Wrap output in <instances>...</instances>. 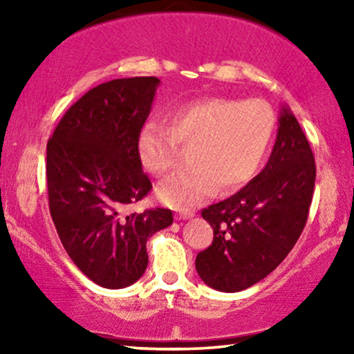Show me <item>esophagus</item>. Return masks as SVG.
I'll list each match as a JSON object with an SVG mask.
<instances>
[{
	"instance_id": "obj_1",
	"label": "esophagus",
	"mask_w": 354,
	"mask_h": 354,
	"mask_svg": "<svg viewBox=\"0 0 354 354\" xmlns=\"http://www.w3.org/2000/svg\"><path fill=\"white\" fill-rule=\"evenodd\" d=\"M193 216H195V212H192V211H187V212H177V214H176V219H177V221H187V219H192Z\"/></svg>"
}]
</instances>
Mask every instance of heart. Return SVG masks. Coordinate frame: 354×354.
I'll list each match as a JSON object with an SVG mask.
<instances>
[{
    "mask_svg": "<svg viewBox=\"0 0 354 354\" xmlns=\"http://www.w3.org/2000/svg\"><path fill=\"white\" fill-rule=\"evenodd\" d=\"M171 127L148 120L137 135L142 166L154 176L174 167L178 145L193 147L192 169L162 182L158 196L177 211H192L219 187L230 193L245 187L263 167L275 133V113L263 100L206 98L178 106Z\"/></svg>",
    "mask_w": 354,
    "mask_h": 354,
    "instance_id": "1",
    "label": "heart"
}]
</instances>
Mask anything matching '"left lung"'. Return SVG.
I'll return each instance as SVG.
<instances>
[{"label": "left lung", "instance_id": "obj_1", "mask_svg": "<svg viewBox=\"0 0 354 354\" xmlns=\"http://www.w3.org/2000/svg\"><path fill=\"white\" fill-rule=\"evenodd\" d=\"M316 164L308 138L287 104L266 167L235 195L203 209L214 230L198 253L203 282L235 293L269 275L297 243L313 201Z\"/></svg>", "mask_w": 354, "mask_h": 354}]
</instances>
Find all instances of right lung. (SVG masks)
<instances>
[{
	"instance_id": "add662e5",
	"label": "right lung",
	"mask_w": 354,
	"mask_h": 354,
	"mask_svg": "<svg viewBox=\"0 0 354 354\" xmlns=\"http://www.w3.org/2000/svg\"><path fill=\"white\" fill-rule=\"evenodd\" d=\"M161 80L115 79L82 96L46 145L50 212L67 254L90 280L124 288L147 270V241L172 224L156 207L125 216L151 190L137 154V135Z\"/></svg>"
}]
</instances>
